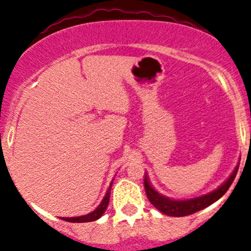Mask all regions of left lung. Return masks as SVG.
I'll use <instances>...</instances> for the list:
<instances>
[{
    "mask_svg": "<svg viewBox=\"0 0 251 251\" xmlns=\"http://www.w3.org/2000/svg\"><path fill=\"white\" fill-rule=\"evenodd\" d=\"M239 164L237 165L236 169L233 170L231 176L226 180L218 190L213 191V192L208 193V195L201 196V197L191 198V200H170V198L164 197L163 195H159L156 190L151 186L149 179H147V175H145L144 179V186L145 191H146V195L149 201L151 202L152 205L156 209H158L161 213L165 214L168 216H187L191 214L196 213V211H200L202 209L206 208L210 204L216 202L218 200H220L222 196L227 192V190L229 188V186L233 182L234 177H236L237 172H238Z\"/></svg>",
    "mask_w": 251,
    "mask_h": 251,
    "instance_id": "left-lung-1",
    "label": "left lung"
}]
</instances>
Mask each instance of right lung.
Instances as JSON below:
<instances>
[{
  "label": "right lung",
  "instance_id": "right-lung-1",
  "mask_svg": "<svg viewBox=\"0 0 251 251\" xmlns=\"http://www.w3.org/2000/svg\"><path fill=\"white\" fill-rule=\"evenodd\" d=\"M111 186H112V182H111L110 187H108V190H107L106 195H105L104 200H102V202L100 203V205L98 206V208L95 209L94 211L87 214V215L77 216V218H61V220H65V221H69V222H90V221L98 220V219H99L100 216H101L102 214L105 213V210H106V208L108 205V202H110Z\"/></svg>",
  "mask_w": 251,
  "mask_h": 251
}]
</instances>
